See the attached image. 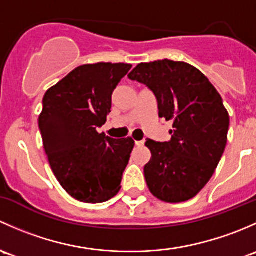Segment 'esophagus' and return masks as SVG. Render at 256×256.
I'll list each match as a JSON object with an SVG mask.
<instances>
[{
    "label": "esophagus",
    "mask_w": 256,
    "mask_h": 256,
    "mask_svg": "<svg viewBox=\"0 0 256 256\" xmlns=\"http://www.w3.org/2000/svg\"><path fill=\"white\" fill-rule=\"evenodd\" d=\"M144 144H146V140H138V142H136V146H143Z\"/></svg>",
    "instance_id": "34e87169"
}]
</instances>
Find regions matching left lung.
Wrapping results in <instances>:
<instances>
[{"instance_id": "obj_1", "label": "left lung", "mask_w": 256, "mask_h": 256, "mask_svg": "<svg viewBox=\"0 0 256 256\" xmlns=\"http://www.w3.org/2000/svg\"><path fill=\"white\" fill-rule=\"evenodd\" d=\"M158 100L159 117L172 122L171 140L148 139L152 152L144 166L152 196L168 204L194 198L210 180L224 152L229 114L207 76L184 62H140L129 72Z\"/></svg>"}]
</instances>
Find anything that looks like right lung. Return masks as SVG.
Wrapping results in <instances>:
<instances>
[{
    "label": "right lung",
    "mask_w": 256,
    "mask_h": 256,
    "mask_svg": "<svg viewBox=\"0 0 256 256\" xmlns=\"http://www.w3.org/2000/svg\"><path fill=\"white\" fill-rule=\"evenodd\" d=\"M126 62H96L74 69L46 92L39 129L52 174L85 204H101L120 190L134 140L98 133L112 106V92L130 70Z\"/></svg>",
    "instance_id": "add662e5"
}]
</instances>
